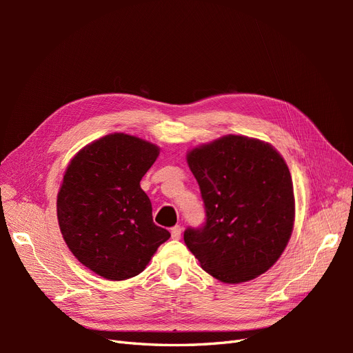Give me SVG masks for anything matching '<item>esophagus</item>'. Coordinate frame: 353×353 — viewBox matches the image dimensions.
<instances>
[{
  "instance_id": "34e87169",
  "label": "esophagus",
  "mask_w": 353,
  "mask_h": 353,
  "mask_svg": "<svg viewBox=\"0 0 353 353\" xmlns=\"http://www.w3.org/2000/svg\"><path fill=\"white\" fill-rule=\"evenodd\" d=\"M181 231H183V228H181L179 225L174 227L172 230H170V236H172L174 240H179L181 239Z\"/></svg>"
}]
</instances>
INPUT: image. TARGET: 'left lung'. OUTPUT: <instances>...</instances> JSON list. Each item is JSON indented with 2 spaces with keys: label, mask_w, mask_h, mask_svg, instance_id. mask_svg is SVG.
I'll list each match as a JSON object with an SVG mask.
<instances>
[{
  "label": "left lung",
  "mask_w": 353,
  "mask_h": 353,
  "mask_svg": "<svg viewBox=\"0 0 353 353\" xmlns=\"http://www.w3.org/2000/svg\"><path fill=\"white\" fill-rule=\"evenodd\" d=\"M205 201L206 223L184 241L213 279L250 281L280 259L294 225L290 170L270 143L223 135L187 152Z\"/></svg>",
  "instance_id": "1"
}]
</instances>
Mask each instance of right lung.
<instances>
[{"label":"right lung","mask_w":353,"mask_h":353,"mask_svg":"<svg viewBox=\"0 0 353 353\" xmlns=\"http://www.w3.org/2000/svg\"><path fill=\"white\" fill-rule=\"evenodd\" d=\"M160 148L143 138L104 135L72 157L57 194V219L69 250L109 281L145 270L170 234L157 227L140 181Z\"/></svg>","instance_id":"obj_1"}]
</instances>
